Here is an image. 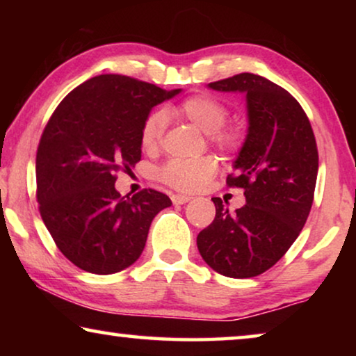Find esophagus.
<instances>
[{
    "mask_svg": "<svg viewBox=\"0 0 356 356\" xmlns=\"http://www.w3.org/2000/svg\"><path fill=\"white\" fill-rule=\"evenodd\" d=\"M172 201H173V204H186L191 201V197L184 196V194H173Z\"/></svg>",
    "mask_w": 356,
    "mask_h": 356,
    "instance_id": "1",
    "label": "esophagus"
}]
</instances>
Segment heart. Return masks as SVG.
<instances>
[{"label":"heart","instance_id":"b5f03b06","mask_svg":"<svg viewBox=\"0 0 356 356\" xmlns=\"http://www.w3.org/2000/svg\"><path fill=\"white\" fill-rule=\"evenodd\" d=\"M177 113L191 121L207 133L209 140L225 152H236L245 143L241 128L225 124L228 106L211 94H196L184 99L177 106ZM168 123V113L163 108H155L145 116L140 128V144L144 149H157L163 140ZM217 160L212 155L197 159H172L159 168V179L177 191L191 193L201 189L217 173Z\"/></svg>","mask_w":356,"mask_h":356}]
</instances>
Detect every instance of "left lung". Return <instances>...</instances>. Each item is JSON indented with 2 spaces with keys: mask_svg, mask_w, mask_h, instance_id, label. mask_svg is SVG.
I'll return each mask as SVG.
<instances>
[{
  "mask_svg": "<svg viewBox=\"0 0 356 356\" xmlns=\"http://www.w3.org/2000/svg\"><path fill=\"white\" fill-rule=\"evenodd\" d=\"M245 92L250 128L227 186L245 189L246 204L228 211L212 197L216 218L197 235V250L213 270L250 279L269 270L305 227L314 199L319 155L305 110L284 87L241 72L211 82Z\"/></svg>",
  "mask_w": 356,
  "mask_h": 356,
  "instance_id": "obj_1",
  "label": "left lung"
}]
</instances>
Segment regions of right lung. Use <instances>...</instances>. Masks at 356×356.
<instances>
[{"label":"right lung","instance_id":"obj_1","mask_svg":"<svg viewBox=\"0 0 356 356\" xmlns=\"http://www.w3.org/2000/svg\"><path fill=\"white\" fill-rule=\"evenodd\" d=\"M178 92L102 74L71 90L48 120L35 159L38 211L58 250L79 269L106 275L134 264L152 218L172 206L150 188L121 196L115 181L140 160L145 116Z\"/></svg>","mask_w":356,"mask_h":356}]
</instances>
